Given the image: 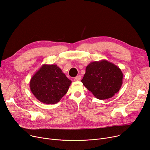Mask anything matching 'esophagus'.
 I'll return each mask as SVG.
<instances>
[{
  "mask_svg": "<svg viewBox=\"0 0 150 150\" xmlns=\"http://www.w3.org/2000/svg\"><path fill=\"white\" fill-rule=\"evenodd\" d=\"M81 76H77L76 77H74V81H81Z\"/></svg>",
  "mask_w": 150,
  "mask_h": 150,
  "instance_id": "obj_1",
  "label": "esophagus"
}]
</instances>
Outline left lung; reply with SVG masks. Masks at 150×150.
<instances>
[{"label": "left lung", "instance_id": "left-lung-1", "mask_svg": "<svg viewBox=\"0 0 150 150\" xmlns=\"http://www.w3.org/2000/svg\"><path fill=\"white\" fill-rule=\"evenodd\" d=\"M124 75L116 65L106 60L94 61L88 64L81 82L97 99L112 98L122 86Z\"/></svg>", "mask_w": 150, "mask_h": 150}]
</instances>
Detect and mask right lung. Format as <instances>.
Returning <instances> with one entry per match:
<instances>
[{
    "label": "right lung",
    "mask_w": 150,
    "mask_h": 150,
    "mask_svg": "<svg viewBox=\"0 0 150 150\" xmlns=\"http://www.w3.org/2000/svg\"><path fill=\"white\" fill-rule=\"evenodd\" d=\"M71 81L56 65H43L31 77V91L40 102L55 104L67 93Z\"/></svg>",
    "instance_id": "add662e5"
}]
</instances>
